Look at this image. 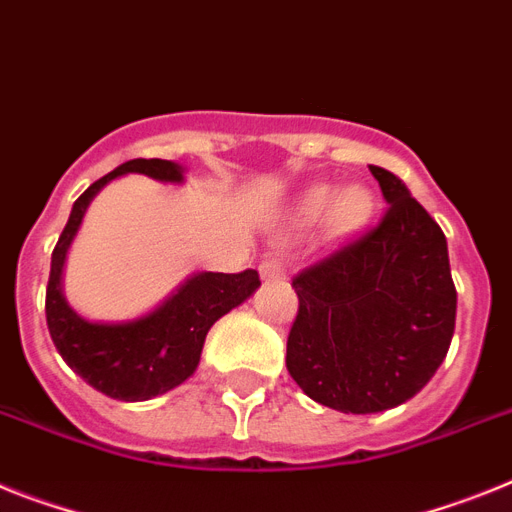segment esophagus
<instances>
[{"label": "esophagus", "mask_w": 512, "mask_h": 512, "mask_svg": "<svg viewBox=\"0 0 512 512\" xmlns=\"http://www.w3.org/2000/svg\"><path fill=\"white\" fill-rule=\"evenodd\" d=\"M259 274L264 282H277V279H285V264L277 256H269L259 264Z\"/></svg>", "instance_id": "1"}]
</instances>
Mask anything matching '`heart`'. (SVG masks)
Here are the masks:
<instances>
[{
	"instance_id": "b5f03b06",
	"label": "heart",
	"mask_w": 512,
	"mask_h": 512,
	"mask_svg": "<svg viewBox=\"0 0 512 512\" xmlns=\"http://www.w3.org/2000/svg\"><path fill=\"white\" fill-rule=\"evenodd\" d=\"M321 217L329 238H355L373 222L375 194L362 183H352V186H342V189L329 186V183L310 186L300 196L295 220H298V225L308 227L316 225Z\"/></svg>"
}]
</instances>
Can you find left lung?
<instances>
[{"mask_svg":"<svg viewBox=\"0 0 512 512\" xmlns=\"http://www.w3.org/2000/svg\"><path fill=\"white\" fill-rule=\"evenodd\" d=\"M383 220L292 279L300 308L287 370L310 399L375 414L427 386L456 329V287L440 225L391 170L370 165Z\"/></svg>","mask_w":512,"mask_h":512,"instance_id":"1","label":"left lung"}]
</instances>
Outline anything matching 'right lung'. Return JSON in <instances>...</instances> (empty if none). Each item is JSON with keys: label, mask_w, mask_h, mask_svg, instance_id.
I'll return each instance as SVG.
<instances>
[{"label": "right lung", "mask_w": 512, "mask_h": 512, "mask_svg": "<svg viewBox=\"0 0 512 512\" xmlns=\"http://www.w3.org/2000/svg\"><path fill=\"white\" fill-rule=\"evenodd\" d=\"M126 173H142L160 183H183L186 168L173 160H129L95 181L74 202L67 227L51 253L46 287V323L59 355L95 391L119 401H147L173 391L194 375L207 331L225 313L259 290V272H196L183 279L163 303L131 321H87L64 298V261L82 217L103 186Z\"/></svg>", "instance_id": "1"}]
</instances>
